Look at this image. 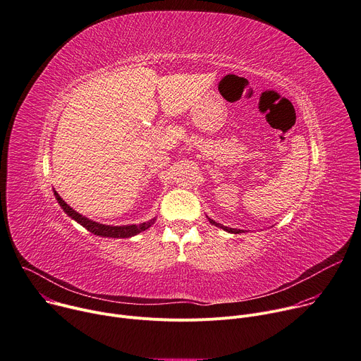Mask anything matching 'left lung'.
<instances>
[{
  "instance_id": "left-lung-1",
  "label": "left lung",
  "mask_w": 361,
  "mask_h": 361,
  "mask_svg": "<svg viewBox=\"0 0 361 361\" xmlns=\"http://www.w3.org/2000/svg\"><path fill=\"white\" fill-rule=\"evenodd\" d=\"M208 221H209L212 225H215V226H218V228H222L224 231H228V232H231V233H241V232H244L243 229H233V228H228V226H224V225H221V224L215 222V221H214V219H211V218H208Z\"/></svg>"
}]
</instances>
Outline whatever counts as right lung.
<instances>
[{
  "label": "right lung",
  "mask_w": 361,
  "mask_h": 361,
  "mask_svg": "<svg viewBox=\"0 0 361 361\" xmlns=\"http://www.w3.org/2000/svg\"><path fill=\"white\" fill-rule=\"evenodd\" d=\"M54 195H56V199L57 202L60 204V207L63 208V211L71 218L74 219L75 222H78L82 226H85L87 231H90L94 235H99V236H104V238H130V236H135L143 231H146L147 228H150L156 218H152L150 221L147 222H143V224H139V225H123V226H111V225H103V224H99V222H94L83 215H80L78 212H75L70 205H67L61 196L54 190Z\"/></svg>",
  "instance_id": "obj_1"
}]
</instances>
